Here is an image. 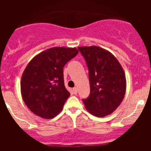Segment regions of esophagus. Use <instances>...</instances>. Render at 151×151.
I'll list each match as a JSON object with an SVG mask.
<instances>
[{"label": "esophagus", "instance_id": "34e87169", "mask_svg": "<svg viewBox=\"0 0 151 151\" xmlns=\"http://www.w3.org/2000/svg\"><path fill=\"white\" fill-rule=\"evenodd\" d=\"M73 93H74V94H77V92H78V88H77L76 87H75V88H73Z\"/></svg>", "mask_w": 151, "mask_h": 151}]
</instances>
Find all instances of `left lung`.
I'll use <instances>...</instances> for the list:
<instances>
[{
	"mask_svg": "<svg viewBox=\"0 0 151 151\" xmlns=\"http://www.w3.org/2000/svg\"><path fill=\"white\" fill-rule=\"evenodd\" d=\"M89 70L90 95L83 100L86 110L97 117L115 111L126 90L124 70L110 51L97 46L78 47Z\"/></svg>",
	"mask_w": 151,
	"mask_h": 151,
	"instance_id": "8db88e82",
	"label": "left lung"
}]
</instances>
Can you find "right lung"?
<instances>
[{"label":"right lung","mask_w":151,"mask_h":151,"mask_svg":"<svg viewBox=\"0 0 151 151\" xmlns=\"http://www.w3.org/2000/svg\"><path fill=\"white\" fill-rule=\"evenodd\" d=\"M76 47H55L31 60L21 78V94L35 115L52 119L62 110L69 92L64 85L63 66L78 54Z\"/></svg>","instance_id":"right-lung-1"}]
</instances>
